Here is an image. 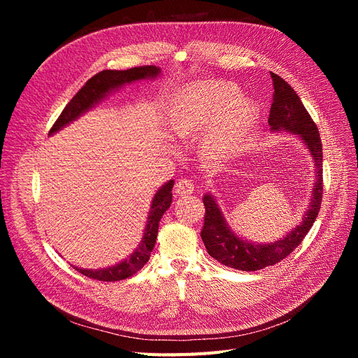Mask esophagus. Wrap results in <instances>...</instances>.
<instances>
[{"label":"esophagus","instance_id":"1","mask_svg":"<svg viewBox=\"0 0 358 358\" xmlns=\"http://www.w3.org/2000/svg\"><path fill=\"white\" fill-rule=\"evenodd\" d=\"M194 188H196V185H194V182L191 179H180L176 183L175 192L178 196H189V194L194 192Z\"/></svg>","mask_w":358,"mask_h":358}]
</instances>
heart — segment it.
<instances>
[{
    "label": "heart",
    "mask_w": 358,
    "mask_h": 358,
    "mask_svg": "<svg viewBox=\"0 0 358 358\" xmlns=\"http://www.w3.org/2000/svg\"><path fill=\"white\" fill-rule=\"evenodd\" d=\"M258 110L242 100L236 85L224 80H201L183 88L170 112L173 133L180 138L201 137L200 149L208 159L233 155L254 125Z\"/></svg>",
    "instance_id": "b5f03b06"
}]
</instances>
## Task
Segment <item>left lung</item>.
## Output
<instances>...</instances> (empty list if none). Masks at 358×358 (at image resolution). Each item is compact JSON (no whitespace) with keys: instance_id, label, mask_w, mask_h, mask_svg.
Masks as SVG:
<instances>
[{"instance_id":"1","label":"left lung","mask_w":358,"mask_h":358,"mask_svg":"<svg viewBox=\"0 0 358 358\" xmlns=\"http://www.w3.org/2000/svg\"><path fill=\"white\" fill-rule=\"evenodd\" d=\"M270 74L273 79V103L270 107L268 125L276 131L285 129V131L300 136L315 159L317 180L315 188L312 191V201L308 212L303 216V222L284 239L267 245H254L239 239L225 224L213 197L206 194L203 197L206 209L201 229L203 243L209 255L216 262L243 270V272H254V270L273 266L294 251L315 222L322 201V145L318 128L288 82L275 73Z\"/></svg>"}]
</instances>
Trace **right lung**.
Segmentation results:
<instances>
[{
    "mask_svg": "<svg viewBox=\"0 0 358 358\" xmlns=\"http://www.w3.org/2000/svg\"><path fill=\"white\" fill-rule=\"evenodd\" d=\"M158 73H159V69L155 66H142V67H134V69L122 70V71L103 70L100 73H96L82 86L79 92L70 100V103L64 107V110L58 116L55 124L52 125L49 134L58 131L59 128L71 122L73 119L82 115L85 110H88L91 106H94V103L100 101L109 91L119 88V86L124 83H129V82L146 79V78H155V76H158ZM173 183L175 182L169 180L166 185H162L161 189H158V192L155 194L152 206H150L149 216H148L143 241L138 245L136 252L131 257L127 258L125 262L109 268H101V270H85L78 267L74 268L79 270V272L85 276L96 279V280H104V282H115V280H122L136 275L138 270L148 263L150 252H152V249L155 246L159 220L161 216L164 215V212L170 208V203H171Z\"/></svg>",
    "mask_w": 358,
    "mask_h": 358,
    "instance_id": "obj_1",
    "label": "right lung"
}]
</instances>
